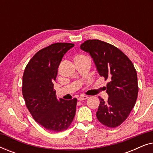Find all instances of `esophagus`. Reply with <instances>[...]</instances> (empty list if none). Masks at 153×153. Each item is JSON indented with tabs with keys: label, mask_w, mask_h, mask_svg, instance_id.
<instances>
[{
	"label": "esophagus",
	"mask_w": 153,
	"mask_h": 153,
	"mask_svg": "<svg viewBox=\"0 0 153 153\" xmlns=\"http://www.w3.org/2000/svg\"><path fill=\"white\" fill-rule=\"evenodd\" d=\"M88 97V96H85V95H81L80 97L78 98V100L79 101H82V100H87Z\"/></svg>",
	"instance_id": "1"
}]
</instances>
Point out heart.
I'll list each match as a JSON object with an SVG mask.
<instances>
[{
	"label": "heart",
	"instance_id": "1",
	"mask_svg": "<svg viewBox=\"0 0 153 153\" xmlns=\"http://www.w3.org/2000/svg\"><path fill=\"white\" fill-rule=\"evenodd\" d=\"M86 57V56H83V55H76L75 56L74 60H76V59H80V58H85Z\"/></svg>",
	"mask_w": 153,
	"mask_h": 153
}]
</instances>
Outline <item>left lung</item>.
I'll list each match as a JSON object with an SVG mask.
<instances>
[{
	"label": "left lung",
	"mask_w": 153,
	"mask_h": 153,
	"mask_svg": "<svg viewBox=\"0 0 153 153\" xmlns=\"http://www.w3.org/2000/svg\"><path fill=\"white\" fill-rule=\"evenodd\" d=\"M80 48L90 53L100 76L108 80L105 88L108 100L99 97L98 120L106 127H118L128 117L137 99L139 87L134 65L120 49L99 39L86 40Z\"/></svg>",
	"instance_id": "1"
}]
</instances>
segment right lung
<instances>
[{
  "mask_svg": "<svg viewBox=\"0 0 153 153\" xmlns=\"http://www.w3.org/2000/svg\"><path fill=\"white\" fill-rule=\"evenodd\" d=\"M71 43H55L39 50L30 60L23 75L22 93L33 118L47 130L59 132L70 127L76 114V98L57 99L53 82L58 66Z\"/></svg>",
  "mask_w": 153,
  "mask_h": 153,
  "instance_id": "1",
  "label": "right lung"
}]
</instances>
